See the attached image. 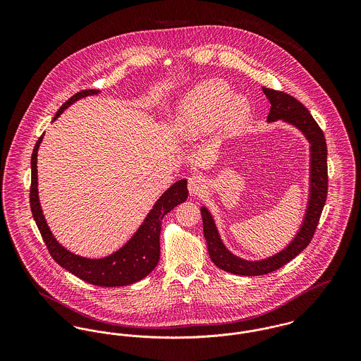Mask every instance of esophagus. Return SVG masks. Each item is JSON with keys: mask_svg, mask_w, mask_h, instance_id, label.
I'll return each instance as SVG.
<instances>
[{"mask_svg": "<svg viewBox=\"0 0 361 361\" xmlns=\"http://www.w3.org/2000/svg\"><path fill=\"white\" fill-rule=\"evenodd\" d=\"M188 189H189V193L192 196H197L200 193L204 192L206 189V183H204V179L199 175H193L189 178V182H188Z\"/></svg>", "mask_w": 361, "mask_h": 361, "instance_id": "34e87169", "label": "esophagus"}]
</instances>
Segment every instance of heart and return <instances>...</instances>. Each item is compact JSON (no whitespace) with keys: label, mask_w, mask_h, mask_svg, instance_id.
Segmentation results:
<instances>
[{"label":"heart","mask_w":361,"mask_h":361,"mask_svg":"<svg viewBox=\"0 0 361 361\" xmlns=\"http://www.w3.org/2000/svg\"><path fill=\"white\" fill-rule=\"evenodd\" d=\"M252 116L247 97L233 94L219 79L199 83L175 108L173 128L186 140H196L218 125L225 133L239 132Z\"/></svg>","instance_id":"heart-1"}]
</instances>
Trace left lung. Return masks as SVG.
<instances>
[{
    "mask_svg": "<svg viewBox=\"0 0 361 361\" xmlns=\"http://www.w3.org/2000/svg\"><path fill=\"white\" fill-rule=\"evenodd\" d=\"M262 92L271 104L267 122L281 121L288 123L298 129L309 142V195L302 224L292 240L275 255L259 259H247L232 253L225 246L211 211L206 206L200 207L207 249L212 262L226 272L245 276L269 274L293 259L307 247L325 206L328 190L326 143L322 130L311 116L309 109L286 93L267 87H262Z\"/></svg>",
    "mask_w": 361,
    "mask_h": 361,
    "instance_id": "1",
    "label": "left lung"
}]
</instances>
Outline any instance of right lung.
Returning a JSON list of instances; mask_svg holds the SVG:
<instances>
[{"mask_svg":"<svg viewBox=\"0 0 361 361\" xmlns=\"http://www.w3.org/2000/svg\"><path fill=\"white\" fill-rule=\"evenodd\" d=\"M100 90H83L72 96L55 114L52 122L72 104L89 96L100 94ZM44 133L37 140L32 154V185H30V208L36 225L46 242L51 257L66 271L83 279L87 283L105 288L126 286L146 278L158 264L159 259V233L162 218L175 207L183 203L188 193V180L180 179L168 188L155 202L140 226L118 250L102 258H90L72 253L62 246L54 236L39 197L37 178V154Z\"/></svg>","mask_w":361,"mask_h":361,"instance_id":"right-lung-1","label":"right lung"}]
</instances>
